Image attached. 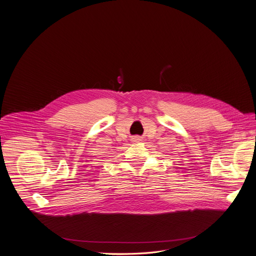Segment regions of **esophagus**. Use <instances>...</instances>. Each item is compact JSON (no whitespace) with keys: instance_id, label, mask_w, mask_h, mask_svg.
<instances>
[{"instance_id":"1","label":"esophagus","mask_w":256,"mask_h":256,"mask_svg":"<svg viewBox=\"0 0 256 256\" xmlns=\"http://www.w3.org/2000/svg\"><path fill=\"white\" fill-rule=\"evenodd\" d=\"M136 140H138V138H136Z\"/></svg>"}]
</instances>
